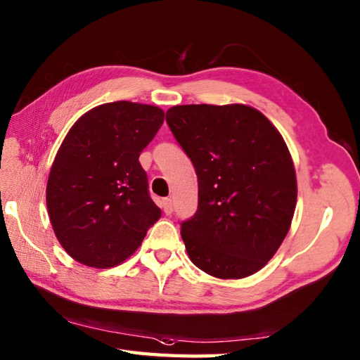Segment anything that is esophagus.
Here are the masks:
<instances>
[{"label":"esophagus","instance_id":"34e87169","mask_svg":"<svg viewBox=\"0 0 360 360\" xmlns=\"http://www.w3.org/2000/svg\"><path fill=\"white\" fill-rule=\"evenodd\" d=\"M162 210L165 211V214H172V212H173L172 198H163L162 200Z\"/></svg>","mask_w":360,"mask_h":360}]
</instances>
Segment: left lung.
Here are the masks:
<instances>
[{"mask_svg": "<svg viewBox=\"0 0 360 360\" xmlns=\"http://www.w3.org/2000/svg\"><path fill=\"white\" fill-rule=\"evenodd\" d=\"M167 124L198 178L197 212L181 224L188 257L221 279L254 275L295 211V168L281 133L246 105L173 106Z\"/></svg>", "mask_w": 360, "mask_h": 360, "instance_id": "left-lung-1", "label": "left lung"}]
</instances>
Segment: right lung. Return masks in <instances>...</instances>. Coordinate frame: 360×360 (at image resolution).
Listing matches in <instances>:
<instances>
[{"instance_id": "1", "label": "right lung", "mask_w": 360, "mask_h": 360, "mask_svg": "<svg viewBox=\"0 0 360 360\" xmlns=\"http://www.w3.org/2000/svg\"><path fill=\"white\" fill-rule=\"evenodd\" d=\"M163 119L157 106L114 101L71 127L52 163L46 200L56 236L75 260L119 265L160 219L139 154Z\"/></svg>"}]
</instances>
